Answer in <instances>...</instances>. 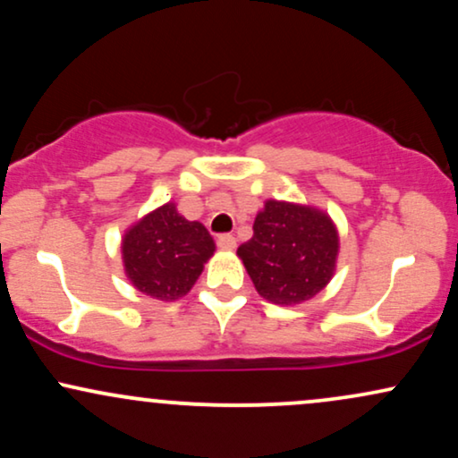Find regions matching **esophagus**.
<instances>
[{
  "instance_id": "obj_1",
  "label": "esophagus",
  "mask_w": 458,
  "mask_h": 458,
  "mask_svg": "<svg viewBox=\"0 0 458 458\" xmlns=\"http://www.w3.org/2000/svg\"><path fill=\"white\" fill-rule=\"evenodd\" d=\"M217 245L222 247V250H234L236 239L233 234H219L217 236Z\"/></svg>"
}]
</instances>
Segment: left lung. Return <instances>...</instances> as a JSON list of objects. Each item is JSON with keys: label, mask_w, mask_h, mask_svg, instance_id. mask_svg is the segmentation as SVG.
<instances>
[{"label": "left lung", "mask_w": 458, "mask_h": 458, "mask_svg": "<svg viewBox=\"0 0 458 458\" xmlns=\"http://www.w3.org/2000/svg\"><path fill=\"white\" fill-rule=\"evenodd\" d=\"M236 254L267 301L295 306L327 286L338 256V233L327 215L269 199L256 215L254 236Z\"/></svg>", "instance_id": "obj_1"}]
</instances>
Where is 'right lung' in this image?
Here are the masks:
<instances>
[{
	"label": "right lung",
	"mask_w": 458,
	"mask_h": 458,
	"mask_svg": "<svg viewBox=\"0 0 458 458\" xmlns=\"http://www.w3.org/2000/svg\"><path fill=\"white\" fill-rule=\"evenodd\" d=\"M213 251L208 230L181 217L174 204L146 215L123 241L124 269L133 286L161 301L187 295Z\"/></svg>",
	"instance_id": "right-lung-1"
}]
</instances>
